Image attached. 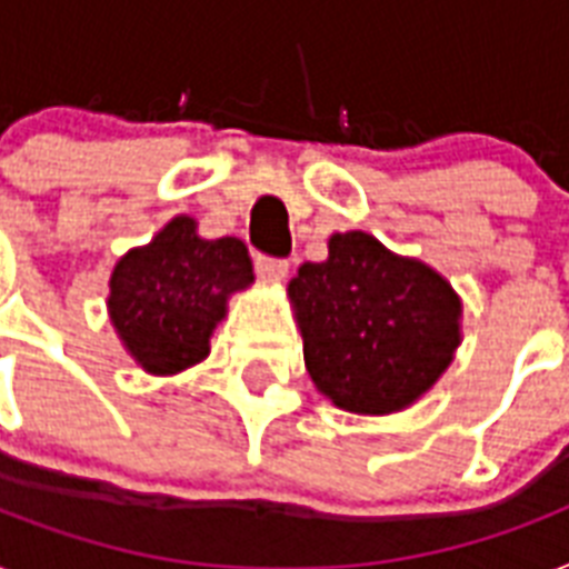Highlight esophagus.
<instances>
[{"mask_svg": "<svg viewBox=\"0 0 569 569\" xmlns=\"http://www.w3.org/2000/svg\"><path fill=\"white\" fill-rule=\"evenodd\" d=\"M257 274L266 280V283H280L289 274V262L274 260V257H257Z\"/></svg>", "mask_w": 569, "mask_h": 569, "instance_id": "obj_1", "label": "esophagus"}]
</instances>
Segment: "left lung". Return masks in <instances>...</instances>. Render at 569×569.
Returning a JSON list of instances; mask_svg holds the SVG:
<instances>
[{
    "mask_svg": "<svg viewBox=\"0 0 569 569\" xmlns=\"http://www.w3.org/2000/svg\"><path fill=\"white\" fill-rule=\"evenodd\" d=\"M325 262L289 283L303 362L345 412L391 415L427 395L461 341V300L427 262L362 230L332 233Z\"/></svg>",
    "mask_w": 569,
    "mask_h": 569,
    "instance_id": "obj_1",
    "label": "left lung"
}]
</instances>
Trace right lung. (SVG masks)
Instances as JSON below:
<instances>
[{
	"instance_id": "add662e5",
	"label": "right lung",
	"mask_w": 569,
	"mask_h": 569,
	"mask_svg": "<svg viewBox=\"0 0 569 569\" xmlns=\"http://www.w3.org/2000/svg\"><path fill=\"white\" fill-rule=\"evenodd\" d=\"M196 228V219L174 216L110 274V321L124 350L157 377L201 362L228 298L253 283L242 239H201Z\"/></svg>"
}]
</instances>
